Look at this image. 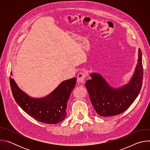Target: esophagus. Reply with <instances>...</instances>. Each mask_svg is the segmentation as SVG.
Returning <instances> with one entry per match:
<instances>
[{
    "mask_svg": "<svg viewBox=\"0 0 150 150\" xmlns=\"http://www.w3.org/2000/svg\"><path fill=\"white\" fill-rule=\"evenodd\" d=\"M87 76V74L85 72H80L78 76H77V80L78 82L80 83H83L85 77Z\"/></svg>",
    "mask_w": 150,
    "mask_h": 150,
    "instance_id": "34e87169",
    "label": "esophagus"
}]
</instances>
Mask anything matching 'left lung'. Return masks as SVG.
<instances>
[{
    "mask_svg": "<svg viewBox=\"0 0 150 150\" xmlns=\"http://www.w3.org/2000/svg\"><path fill=\"white\" fill-rule=\"evenodd\" d=\"M138 62L132 76L127 83L113 87L99 73L90 74L85 82L91 102L98 115L111 116L119 115L129 108L139 94L143 80L142 53L138 49Z\"/></svg>",
    "mask_w": 150,
    "mask_h": 150,
    "instance_id": "obj_1",
    "label": "left lung"
}]
</instances>
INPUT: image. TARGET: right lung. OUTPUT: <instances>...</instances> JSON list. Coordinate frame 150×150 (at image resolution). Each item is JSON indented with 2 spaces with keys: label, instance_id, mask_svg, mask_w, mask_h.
Here are the masks:
<instances>
[{
  "label": "right lung",
  "instance_id": "obj_1",
  "mask_svg": "<svg viewBox=\"0 0 150 150\" xmlns=\"http://www.w3.org/2000/svg\"><path fill=\"white\" fill-rule=\"evenodd\" d=\"M76 81L75 77L63 81L47 96L34 98L21 90L15 80L10 77L11 88L16 103L28 115L47 124L58 123L66 117L67 103Z\"/></svg>",
  "mask_w": 150,
  "mask_h": 150
}]
</instances>
